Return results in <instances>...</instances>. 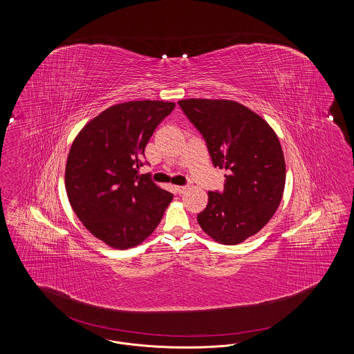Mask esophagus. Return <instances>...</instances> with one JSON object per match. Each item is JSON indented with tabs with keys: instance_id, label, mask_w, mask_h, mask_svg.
I'll return each mask as SVG.
<instances>
[{
	"instance_id": "1",
	"label": "esophagus",
	"mask_w": 354,
	"mask_h": 354,
	"mask_svg": "<svg viewBox=\"0 0 354 354\" xmlns=\"http://www.w3.org/2000/svg\"><path fill=\"white\" fill-rule=\"evenodd\" d=\"M175 191L178 194H185V191H187V187L185 185H175Z\"/></svg>"
}]
</instances>
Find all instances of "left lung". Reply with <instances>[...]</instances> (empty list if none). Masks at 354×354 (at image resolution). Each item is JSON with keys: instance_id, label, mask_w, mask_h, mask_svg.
Listing matches in <instances>:
<instances>
[{"instance_id": "left-lung-1", "label": "left lung", "mask_w": 354, "mask_h": 354, "mask_svg": "<svg viewBox=\"0 0 354 354\" xmlns=\"http://www.w3.org/2000/svg\"><path fill=\"white\" fill-rule=\"evenodd\" d=\"M207 142L212 165L228 171L224 191L208 192L198 223L212 240L236 245L274 215L286 187V159L267 120L230 100L178 102Z\"/></svg>"}]
</instances>
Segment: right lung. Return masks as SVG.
<instances>
[{
  "label": "right lung",
  "mask_w": 354,
  "mask_h": 354,
  "mask_svg": "<svg viewBox=\"0 0 354 354\" xmlns=\"http://www.w3.org/2000/svg\"><path fill=\"white\" fill-rule=\"evenodd\" d=\"M175 102L117 103L88 120L68 151L65 187L86 230L115 250L151 235L172 194L138 175L145 149Z\"/></svg>",
  "instance_id": "1"
}]
</instances>
